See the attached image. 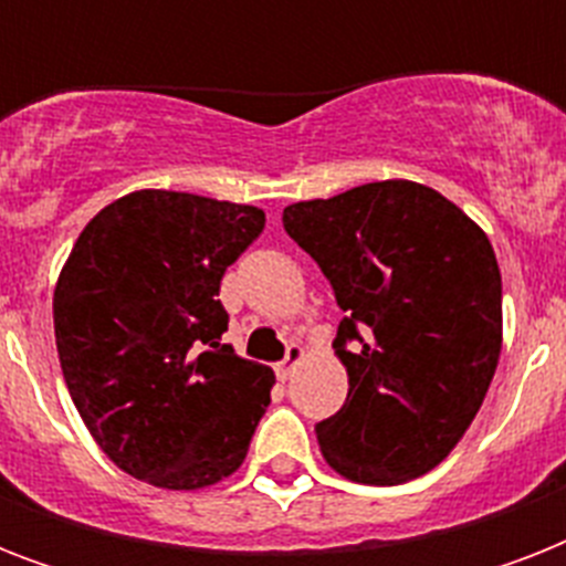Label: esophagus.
<instances>
[{"label":"esophagus","mask_w":566,"mask_h":566,"mask_svg":"<svg viewBox=\"0 0 566 566\" xmlns=\"http://www.w3.org/2000/svg\"><path fill=\"white\" fill-rule=\"evenodd\" d=\"M302 358H305V349H302L300 344H291L287 346V355H284L282 364H275V376L282 378V381H287V378L293 376V370L300 367Z\"/></svg>","instance_id":"1"}]
</instances>
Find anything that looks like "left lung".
<instances>
[{
	"mask_svg": "<svg viewBox=\"0 0 566 566\" xmlns=\"http://www.w3.org/2000/svg\"><path fill=\"white\" fill-rule=\"evenodd\" d=\"M284 231L346 311L335 355L344 408L319 452L358 484L411 482L464 438L502 353V275L488 234L455 202L408 179L293 202ZM346 339H358L353 350Z\"/></svg>",
	"mask_w": 566,
	"mask_h": 566,
	"instance_id": "obj_1",
	"label": "left lung"
}]
</instances>
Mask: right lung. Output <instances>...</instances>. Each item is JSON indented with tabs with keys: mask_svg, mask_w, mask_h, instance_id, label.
Wrapping results in <instances>:
<instances>
[{
	"mask_svg": "<svg viewBox=\"0 0 566 566\" xmlns=\"http://www.w3.org/2000/svg\"><path fill=\"white\" fill-rule=\"evenodd\" d=\"M264 220L255 205L146 188L105 205L73 243L52 293L57 358L123 473L202 491L243 464L275 373L220 344L217 296Z\"/></svg>",
	"mask_w": 566,
	"mask_h": 566,
	"instance_id": "right-lung-1",
	"label": "right lung"
}]
</instances>
